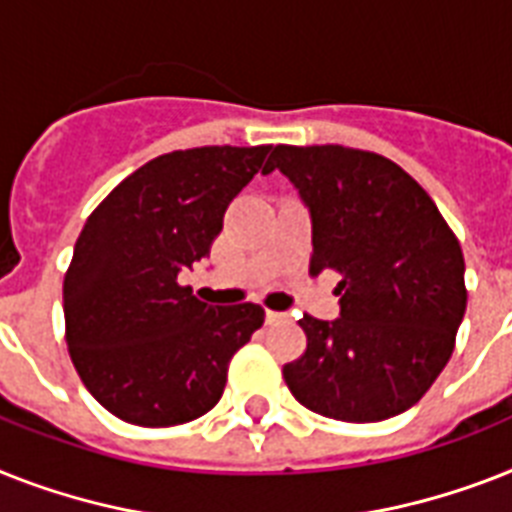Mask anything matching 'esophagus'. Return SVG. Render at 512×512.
<instances>
[{"instance_id": "34e87169", "label": "esophagus", "mask_w": 512, "mask_h": 512, "mask_svg": "<svg viewBox=\"0 0 512 512\" xmlns=\"http://www.w3.org/2000/svg\"><path fill=\"white\" fill-rule=\"evenodd\" d=\"M265 323H286V315L284 313H276V310H265Z\"/></svg>"}]
</instances>
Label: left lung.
Returning <instances> with one entry per match:
<instances>
[{"label":"left lung","mask_w":512,"mask_h":512,"mask_svg":"<svg viewBox=\"0 0 512 512\" xmlns=\"http://www.w3.org/2000/svg\"><path fill=\"white\" fill-rule=\"evenodd\" d=\"M313 218L310 273H339L342 318L302 315L307 347L284 365L307 410L347 423L405 413L455 350L465 263L458 236L413 176L365 149L321 144L270 152Z\"/></svg>","instance_id":"left-lung-1"}]
</instances>
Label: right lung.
<instances>
[{
	"label": "right lung",
	"mask_w": 512,
	"mask_h": 512,
	"mask_svg": "<svg viewBox=\"0 0 512 512\" xmlns=\"http://www.w3.org/2000/svg\"><path fill=\"white\" fill-rule=\"evenodd\" d=\"M263 147L176 149L123 178L89 215L62 281L65 342L83 386L147 429L218 405L228 363L263 326L252 302L213 307L178 284L205 260Z\"/></svg>",
	"instance_id": "add662e5"
}]
</instances>
